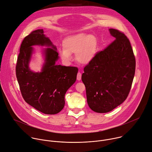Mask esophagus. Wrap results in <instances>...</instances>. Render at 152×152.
Segmentation results:
<instances>
[{
  "label": "esophagus",
  "instance_id": "1",
  "mask_svg": "<svg viewBox=\"0 0 152 152\" xmlns=\"http://www.w3.org/2000/svg\"><path fill=\"white\" fill-rule=\"evenodd\" d=\"M81 77H82V74H81V73L78 72V73H77V80H80L81 79Z\"/></svg>",
  "mask_w": 152,
  "mask_h": 152
}]
</instances>
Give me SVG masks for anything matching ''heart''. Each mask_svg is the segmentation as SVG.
<instances>
[{
  "label": "heart",
  "instance_id": "b5f03b06",
  "mask_svg": "<svg viewBox=\"0 0 152 152\" xmlns=\"http://www.w3.org/2000/svg\"><path fill=\"white\" fill-rule=\"evenodd\" d=\"M97 51L96 37L92 34L79 33L64 39L60 55L63 60L70 61L72 54L76 53V59L78 62L87 64L94 58Z\"/></svg>",
  "mask_w": 152,
  "mask_h": 152
}]
</instances>
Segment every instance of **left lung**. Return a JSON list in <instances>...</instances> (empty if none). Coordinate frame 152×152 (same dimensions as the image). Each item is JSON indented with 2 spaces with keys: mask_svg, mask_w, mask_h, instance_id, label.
Segmentation results:
<instances>
[{
  "mask_svg": "<svg viewBox=\"0 0 152 152\" xmlns=\"http://www.w3.org/2000/svg\"><path fill=\"white\" fill-rule=\"evenodd\" d=\"M115 39L84 67L82 80L87 103L98 113L113 110L127 97L135 72V57L123 32L110 29Z\"/></svg>",
  "mask_w": 152,
  "mask_h": 152,
  "instance_id": "8db88e82",
  "label": "left lung"
}]
</instances>
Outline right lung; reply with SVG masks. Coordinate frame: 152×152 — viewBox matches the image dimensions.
I'll return each mask as SVG.
<instances>
[{"label": "right lung", "mask_w": 152, "mask_h": 152, "mask_svg": "<svg viewBox=\"0 0 152 152\" xmlns=\"http://www.w3.org/2000/svg\"><path fill=\"white\" fill-rule=\"evenodd\" d=\"M34 45L52 47L45 50V63L40 73H34L28 67ZM58 58L56 48L42 29L34 31L25 37L17 58L15 73L23 98L46 114H56L63 109L65 94L76 80L77 68L56 65Z\"/></svg>", "instance_id": "right-lung-1"}]
</instances>
